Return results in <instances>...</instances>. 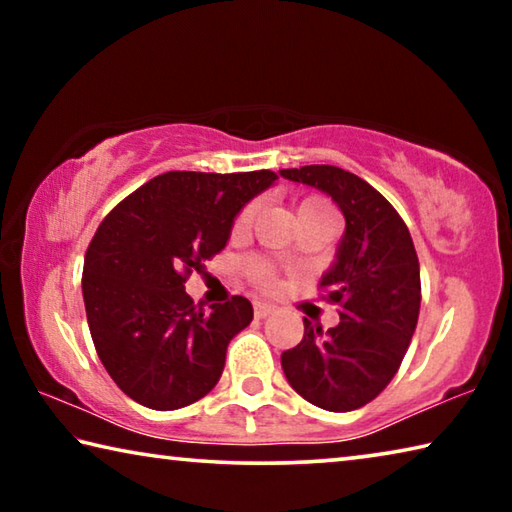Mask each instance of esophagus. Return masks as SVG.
Wrapping results in <instances>:
<instances>
[{"instance_id": "34e87169", "label": "esophagus", "mask_w": 512, "mask_h": 512, "mask_svg": "<svg viewBox=\"0 0 512 512\" xmlns=\"http://www.w3.org/2000/svg\"><path fill=\"white\" fill-rule=\"evenodd\" d=\"M273 311H275V305H271V302H255V316L257 318L271 316Z\"/></svg>"}]
</instances>
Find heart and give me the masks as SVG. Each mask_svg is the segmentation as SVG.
Returning <instances> with one entry per match:
<instances>
[{
    "instance_id": "1",
    "label": "heart",
    "mask_w": 512,
    "mask_h": 512,
    "mask_svg": "<svg viewBox=\"0 0 512 512\" xmlns=\"http://www.w3.org/2000/svg\"><path fill=\"white\" fill-rule=\"evenodd\" d=\"M259 207H262V201H259V198H255V201H250L248 205L241 207V212L237 214L235 223H232V232H235V235H244L250 225H253ZM320 210H332V207H329V203L323 201V198H318V196H307L305 201L300 203V214L302 212H320ZM248 273H250V280L259 284L262 289H273L275 287L273 268L268 266L266 262H262V259H253V262L248 264Z\"/></svg>"
}]
</instances>
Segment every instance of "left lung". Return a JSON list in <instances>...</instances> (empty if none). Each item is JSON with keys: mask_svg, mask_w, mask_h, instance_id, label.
Listing matches in <instances>:
<instances>
[{"mask_svg": "<svg viewBox=\"0 0 512 512\" xmlns=\"http://www.w3.org/2000/svg\"><path fill=\"white\" fill-rule=\"evenodd\" d=\"M284 178L332 196L345 216L336 262L320 280L341 323L323 332L305 318V336L282 352L293 391L325 411L366 406L400 370L420 314V262L411 232L375 187L332 164L282 169Z\"/></svg>", "mask_w": 512, "mask_h": 512, "instance_id": "8db88e82", "label": "left lung"}]
</instances>
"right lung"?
<instances>
[{
	"instance_id": "1",
	"label": "right lung",
	"mask_w": 512,
	"mask_h": 512,
	"mask_svg": "<svg viewBox=\"0 0 512 512\" xmlns=\"http://www.w3.org/2000/svg\"><path fill=\"white\" fill-rule=\"evenodd\" d=\"M277 173L167 171L126 196L94 232L83 300L103 368L137 404L183 409L221 379L232 336L250 325L244 296L196 307L185 282L219 255L232 223Z\"/></svg>"
}]
</instances>
